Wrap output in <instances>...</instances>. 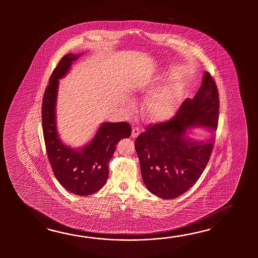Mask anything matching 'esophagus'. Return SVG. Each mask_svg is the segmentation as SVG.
I'll return each instance as SVG.
<instances>
[{"label":"esophagus","mask_w":258,"mask_h":258,"mask_svg":"<svg viewBox=\"0 0 258 258\" xmlns=\"http://www.w3.org/2000/svg\"><path fill=\"white\" fill-rule=\"evenodd\" d=\"M139 133H140V129H139L138 127H134V128L132 129V137H133V138H136V137H137V136L139 135Z\"/></svg>","instance_id":"obj_1"}]
</instances>
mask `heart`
Segmentation results:
<instances>
[{
	"instance_id": "b5f03b06",
	"label": "heart",
	"mask_w": 258,
	"mask_h": 258,
	"mask_svg": "<svg viewBox=\"0 0 258 258\" xmlns=\"http://www.w3.org/2000/svg\"><path fill=\"white\" fill-rule=\"evenodd\" d=\"M183 95L181 83L172 81L148 100V116L157 121L167 120L173 115L179 108Z\"/></svg>"
}]
</instances>
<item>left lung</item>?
<instances>
[{
    "label": "left lung",
    "mask_w": 258,
    "mask_h": 258,
    "mask_svg": "<svg viewBox=\"0 0 258 258\" xmlns=\"http://www.w3.org/2000/svg\"><path fill=\"white\" fill-rule=\"evenodd\" d=\"M219 91L209 72L194 99L182 102L170 121L149 124L137 137L136 150L141 174L149 192L173 199L198 181L209 162L214 138L194 141L187 130L196 126L216 131L219 121Z\"/></svg>",
    "instance_id": "obj_1"
}]
</instances>
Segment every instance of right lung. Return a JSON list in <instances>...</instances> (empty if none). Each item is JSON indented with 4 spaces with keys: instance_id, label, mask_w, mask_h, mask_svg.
Here are the masks:
<instances>
[{
    "instance_id": "right-lung-1",
    "label": "right lung",
    "mask_w": 258,
    "mask_h": 258,
    "mask_svg": "<svg viewBox=\"0 0 258 258\" xmlns=\"http://www.w3.org/2000/svg\"><path fill=\"white\" fill-rule=\"evenodd\" d=\"M80 54L64 55L49 77L42 99V129L46 151L56 179L67 191L88 196L104 186L109 162L122 138L131 136L126 121L102 122L91 142L82 148H72L61 142L56 127V99L59 79L66 77Z\"/></svg>"
}]
</instances>
